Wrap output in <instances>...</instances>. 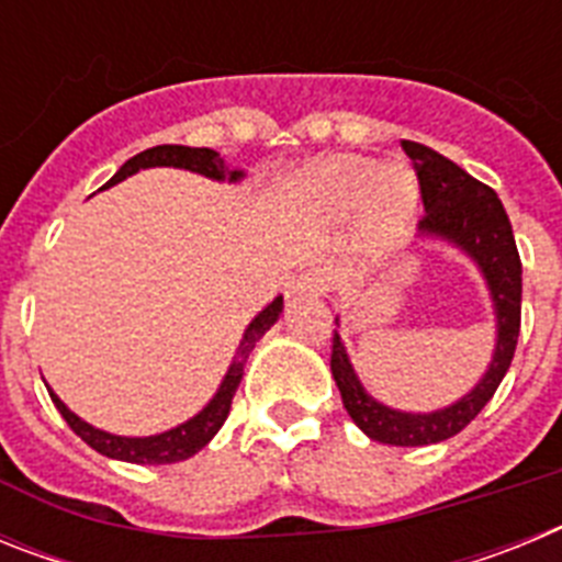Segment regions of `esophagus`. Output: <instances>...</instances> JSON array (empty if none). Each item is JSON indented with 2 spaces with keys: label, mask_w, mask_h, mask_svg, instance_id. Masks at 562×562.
<instances>
[{
  "label": "esophagus",
  "mask_w": 562,
  "mask_h": 562,
  "mask_svg": "<svg viewBox=\"0 0 562 562\" xmlns=\"http://www.w3.org/2000/svg\"><path fill=\"white\" fill-rule=\"evenodd\" d=\"M329 272L321 270V267H312V270L301 272V276L292 281L290 286V295L292 297H317V295H326V290H329Z\"/></svg>",
  "instance_id": "obj_1"
}]
</instances>
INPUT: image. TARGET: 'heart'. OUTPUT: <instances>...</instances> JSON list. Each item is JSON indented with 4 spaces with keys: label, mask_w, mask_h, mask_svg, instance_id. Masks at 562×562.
<instances>
[{
    "label": "heart",
    "mask_w": 562,
    "mask_h": 562,
    "mask_svg": "<svg viewBox=\"0 0 562 562\" xmlns=\"http://www.w3.org/2000/svg\"><path fill=\"white\" fill-rule=\"evenodd\" d=\"M306 188L331 211L360 207V238L371 256L405 241L419 211V186L405 166H380L369 157H326L306 173Z\"/></svg>",
    "instance_id": "1"
}]
</instances>
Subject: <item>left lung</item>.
Returning <instances> with one entry per match:
<instances>
[{
	"mask_svg": "<svg viewBox=\"0 0 562 562\" xmlns=\"http://www.w3.org/2000/svg\"><path fill=\"white\" fill-rule=\"evenodd\" d=\"M402 148L414 162L422 202H425L419 238L445 241L461 250L484 278L495 315L493 357L473 389L445 408L428 411V414L391 408L362 389L337 329L331 337V376L340 389L342 408L349 411L351 422L369 439L396 445V448H422V445H436L464 430L498 391L518 346L524 281H520V256L515 247L513 225L498 193L434 148L414 140H402ZM335 324L340 326V317H335Z\"/></svg>",
	"mask_w": 562,
	"mask_h": 562,
	"instance_id": "obj_1",
	"label": "left lung"
}]
</instances>
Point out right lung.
I'll list each match as a JSON object with an SVG mask.
<instances>
[{
    "label": "right lung",
    "mask_w": 562,
    "mask_h": 562,
    "mask_svg": "<svg viewBox=\"0 0 562 562\" xmlns=\"http://www.w3.org/2000/svg\"><path fill=\"white\" fill-rule=\"evenodd\" d=\"M162 166L186 168V171L202 173V177H207V180H216V182H241L245 180V171H238V168L227 166V162L220 157V151H213V148L154 146V148H146V151H140V154H134L132 160L123 162L121 171L114 173L112 180H109L103 188L117 186V182H123L126 177H132V173L143 171V168H162ZM281 312H284V297L278 295L272 304H267L265 310L252 317L250 324H247L245 335H241V340H238V349H236V355H233L231 369H227V374L222 376L216 394L207 400V405L200 411V414H193L191 419H186L182 425H177V428H171V430H162V434H154V436L106 434V430L95 428V425L83 422L78 414H72V411H69L67 405L58 400V394L53 389H47L49 400L56 402V408L61 411V416L67 419L69 428L76 430V436H81L89 448L98 450V453L106 456V459L128 461V464H173V461H186V459H191L193 453H200L207 441L220 434V428L225 425L227 414H231L233 394H236L238 382H241V374H245L247 357H250V351L256 349V342L265 337V331H270V326L276 324L278 317H281Z\"/></svg>",
    "instance_id": "right-lung-1"
}]
</instances>
